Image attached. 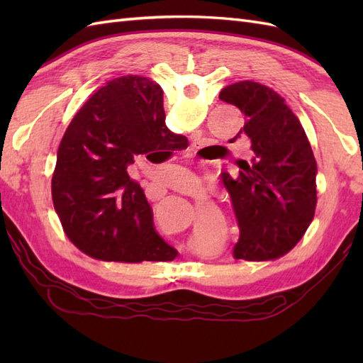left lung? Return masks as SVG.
Here are the masks:
<instances>
[{
    "instance_id": "1",
    "label": "left lung",
    "mask_w": 363,
    "mask_h": 363,
    "mask_svg": "<svg viewBox=\"0 0 363 363\" xmlns=\"http://www.w3.org/2000/svg\"><path fill=\"white\" fill-rule=\"evenodd\" d=\"M220 99L245 115L237 135L248 137L252 150L250 160L238 162L237 179H223L240 229L234 257L284 256L304 235L317 206V162L309 138L284 98L259 82L230 84Z\"/></svg>"
}]
</instances>
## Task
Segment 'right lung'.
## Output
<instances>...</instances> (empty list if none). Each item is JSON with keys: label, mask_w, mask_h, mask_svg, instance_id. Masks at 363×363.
Here are the masks:
<instances>
[{"label": "right lung", "mask_w": 363, "mask_h": 363, "mask_svg": "<svg viewBox=\"0 0 363 363\" xmlns=\"http://www.w3.org/2000/svg\"><path fill=\"white\" fill-rule=\"evenodd\" d=\"M186 146L165 125L159 84L134 74L107 82L74 115L57 150L51 194L68 238L101 260L174 259L128 168L140 154L169 157Z\"/></svg>", "instance_id": "obj_1"}]
</instances>
